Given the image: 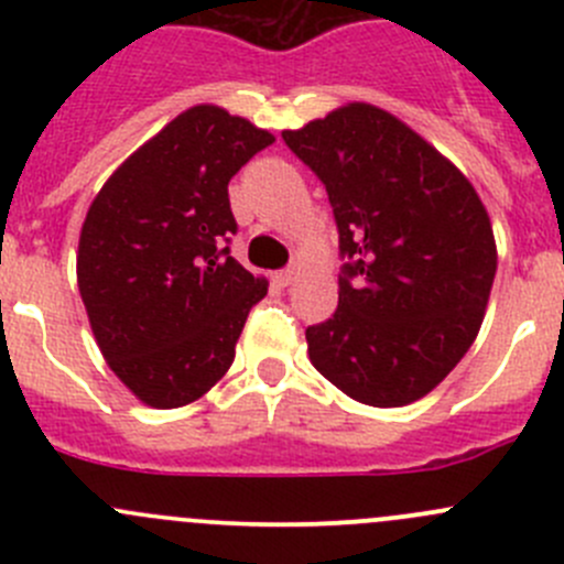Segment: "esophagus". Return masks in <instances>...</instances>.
<instances>
[{"mask_svg": "<svg viewBox=\"0 0 564 564\" xmlns=\"http://www.w3.org/2000/svg\"><path fill=\"white\" fill-rule=\"evenodd\" d=\"M297 275H300V267L297 264H289L286 270H281L278 272V283H281V286H289V283H294L297 281Z\"/></svg>", "mask_w": 564, "mask_h": 564, "instance_id": "obj_1", "label": "esophagus"}]
</instances>
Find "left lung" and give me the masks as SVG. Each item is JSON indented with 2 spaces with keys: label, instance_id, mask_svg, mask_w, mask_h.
Returning <instances> with one entry per match:
<instances>
[{
  "label": "left lung",
  "instance_id": "8db88e82",
  "mask_svg": "<svg viewBox=\"0 0 564 564\" xmlns=\"http://www.w3.org/2000/svg\"><path fill=\"white\" fill-rule=\"evenodd\" d=\"M338 226V308L305 329L322 377L368 406L431 392L482 324L497 246L475 187L392 113L351 104L283 130Z\"/></svg>",
  "mask_w": 564,
  "mask_h": 564
}]
</instances>
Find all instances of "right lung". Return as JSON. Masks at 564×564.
<instances>
[{"mask_svg":"<svg viewBox=\"0 0 564 564\" xmlns=\"http://www.w3.org/2000/svg\"><path fill=\"white\" fill-rule=\"evenodd\" d=\"M272 135L193 106L117 169L78 242V292L111 371L144 403L196 401L235 362L267 294L231 256L229 180Z\"/></svg>","mask_w":564,"mask_h":564,"instance_id":"right-lung-1","label":"right lung"}]
</instances>
